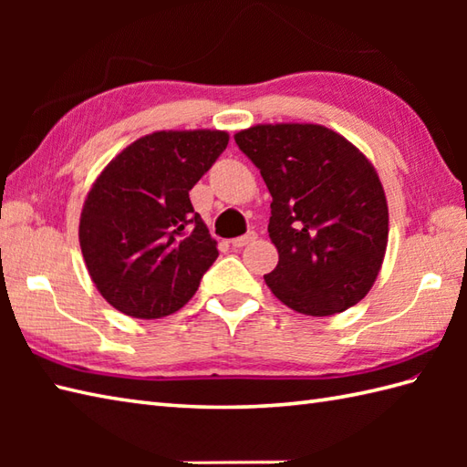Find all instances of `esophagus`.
<instances>
[{"label":"esophagus","instance_id":"esophagus-1","mask_svg":"<svg viewBox=\"0 0 467 467\" xmlns=\"http://www.w3.org/2000/svg\"><path fill=\"white\" fill-rule=\"evenodd\" d=\"M254 239H256V233H246L243 236H236V239H233L231 244L234 246V249H243V246L251 244Z\"/></svg>","mask_w":467,"mask_h":467}]
</instances>
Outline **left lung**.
<instances>
[{
  "mask_svg": "<svg viewBox=\"0 0 467 467\" xmlns=\"http://www.w3.org/2000/svg\"><path fill=\"white\" fill-rule=\"evenodd\" d=\"M273 196L279 251L266 286L289 309L329 317L359 303L381 271L389 234L373 164L321 124H256L234 134Z\"/></svg>",
  "mask_w": 467,
  "mask_h": 467,
  "instance_id": "1",
  "label": "left lung"
}]
</instances>
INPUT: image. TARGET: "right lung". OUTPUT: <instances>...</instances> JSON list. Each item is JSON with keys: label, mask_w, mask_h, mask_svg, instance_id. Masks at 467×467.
<instances>
[{"label": "right lung", "mask_w": 467, "mask_h": 467, "mask_svg": "<svg viewBox=\"0 0 467 467\" xmlns=\"http://www.w3.org/2000/svg\"><path fill=\"white\" fill-rule=\"evenodd\" d=\"M226 144L224 130L152 132L96 178L78 234L88 273L114 309L161 319L192 299L218 251L188 191Z\"/></svg>", "instance_id": "obj_1"}]
</instances>
